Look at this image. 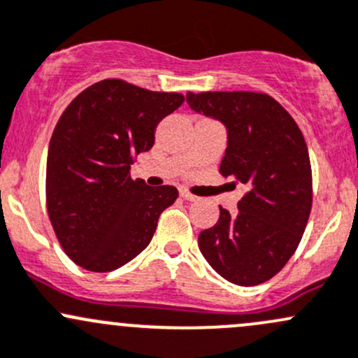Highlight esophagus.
I'll list each match as a JSON object with an SVG mask.
<instances>
[{
  "mask_svg": "<svg viewBox=\"0 0 358 358\" xmlns=\"http://www.w3.org/2000/svg\"><path fill=\"white\" fill-rule=\"evenodd\" d=\"M180 197L185 199V201H190V202L197 201V199H199V197H195V195H192L190 192H187V190H180Z\"/></svg>",
  "mask_w": 358,
  "mask_h": 358,
  "instance_id": "1",
  "label": "esophagus"
}]
</instances>
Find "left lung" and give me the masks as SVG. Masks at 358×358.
I'll return each mask as SVG.
<instances>
[{
  "label": "left lung",
  "instance_id": "1",
  "mask_svg": "<svg viewBox=\"0 0 358 358\" xmlns=\"http://www.w3.org/2000/svg\"><path fill=\"white\" fill-rule=\"evenodd\" d=\"M187 103L227 127L220 173L247 189L235 214L220 208L217 223L199 235V248L229 283H264L285 268L307 227L312 169L306 138L268 94L189 92Z\"/></svg>",
  "mask_w": 358,
  "mask_h": 358
}]
</instances>
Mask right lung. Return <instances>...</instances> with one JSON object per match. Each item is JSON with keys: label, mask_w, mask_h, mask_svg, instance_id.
<instances>
[{"label": "right lung", "mask_w": 358, "mask_h": 358, "mask_svg": "<svg viewBox=\"0 0 358 358\" xmlns=\"http://www.w3.org/2000/svg\"><path fill=\"white\" fill-rule=\"evenodd\" d=\"M183 101L178 92L106 78L82 90L59 116L48 149L46 204L75 264L110 273L149 245L178 190L131 180L130 164L152 148L157 123Z\"/></svg>", "instance_id": "1"}]
</instances>
